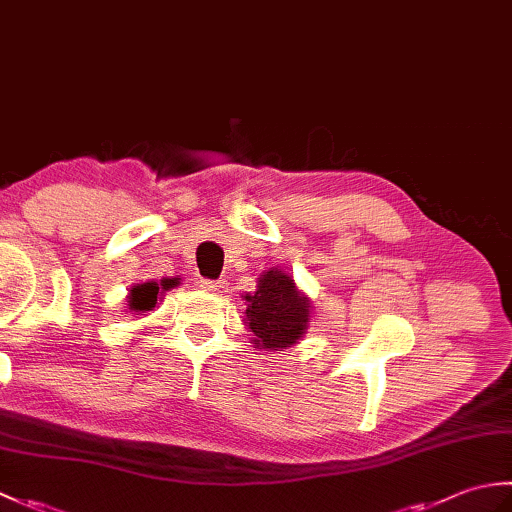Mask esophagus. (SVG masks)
Masks as SVG:
<instances>
[{"instance_id":"esophagus-1","label":"esophagus","mask_w":512,"mask_h":512,"mask_svg":"<svg viewBox=\"0 0 512 512\" xmlns=\"http://www.w3.org/2000/svg\"><path fill=\"white\" fill-rule=\"evenodd\" d=\"M200 286H202L206 292H213V295H226V292H228V284H226L224 279H220V281L202 279Z\"/></svg>"}]
</instances>
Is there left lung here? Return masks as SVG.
Masks as SVG:
<instances>
[{
	"mask_svg": "<svg viewBox=\"0 0 512 512\" xmlns=\"http://www.w3.org/2000/svg\"><path fill=\"white\" fill-rule=\"evenodd\" d=\"M246 328L253 332L259 350H286L308 330L310 303L295 286V279L284 270L270 268L259 275L257 290L248 292Z\"/></svg>",
	"mask_w": 512,
	"mask_h": 512,
	"instance_id": "1",
	"label": "left lung"
}]
</instances>
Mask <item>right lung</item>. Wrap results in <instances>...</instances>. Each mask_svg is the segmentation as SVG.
Listing matches in <instances>:
<instances>
[{
    "instance_id": "right-lung-1",
    "label": "right lung",
    "mask_w": 512,
    "mask_h": 512,
    "mask_svg": "<svg viewBox=\"0 0 512 512\" xmlns=\"http://www.w3.org/2000/svg\"><path fill=\"white\" fill-rule=\"evenodd\" d=\"M178 284V279H162L158 281H145V284H136L132 290H129L127 297V308L129 312H149L151 308H156V303L160 295L165 290L173 288Z\"/></svg>"
}]
</instances>
